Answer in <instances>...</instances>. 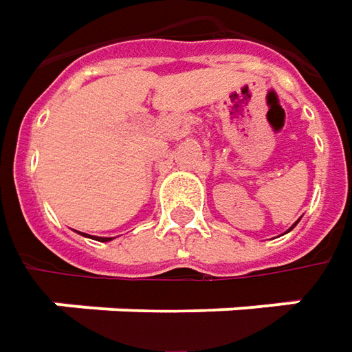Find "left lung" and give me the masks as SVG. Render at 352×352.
Listing matches in <instances>:
<instances>
[{
    "label": "left lung",
    "mask_w": 352,
    "mask_h": 352,
    "mask_svg": "<svg viewBox=\"0 0 352 352\" xmlns=\"http://www.w3.org/2000/svg\"><path fill=\"white\" fill-rule=\"evenodd\" d=\"M296 223H298V221H296ZM296 223H294V225H292V227H296ZM292 227H290V229H292ZM290 229H288V231H290Z\"/></svg>",
    "instance_id": "obj_1"
}]
</instances>
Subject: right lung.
Instances as JSON below:
<instances>
[{"label": "right lung", "mask_w": 352, "mask_h": 352, "mask_svg": "<svg viewBox=\"0 0 352 352\" xmlns=\"http://www.w3.org/2000/svg\"><path fill=\"white\" fill-rule=\"evenodd\" d=\"M100 241H111V239H107V236H100Z\"/></svg>", "instance_id": "add662e5"}]
</instances>
